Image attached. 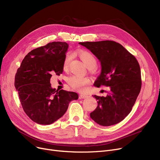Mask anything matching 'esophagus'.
<instances>
[{
	"label": "esophagus",
	"mask_w": 160,
	"mask_h": 160,
	"mask_svg": "<svg viewBox=\"0 0 160 160\" xmlns=\"http://www.w3.org/2000/svg\"><path fill=\"white\" fill-rule=\"evenodd\" d=\"M87 97H88V96L86 95L81 94V95H80V98H87Z\"/></svg>",
	"instance_id": "obj_1"
}]
</instances>
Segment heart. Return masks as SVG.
<instances>
[{"label": "heart", "instance_id": "1", "mask_svg": "<svg viewBox=\"0 0 160 160\" xmlns=\"http://www.w3.org/2000/svg\"><path fill=\"white\" fill-rule=\"evenodd\" d=\"M81 60L88 68H93L97 65V60L95 56L88 51L80 50L78 52ZM72 54L71 52H68L64 59L63 68L67 69L69 66L70 62L72 60ZM89 80L87 78L78 77V76L72 75L67 79V82L74 89L78 91H83L85 89V86L89 83Z\"/></svg>", "mask_w": 160, "mask_h": 160}]
</instances>
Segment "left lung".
Here are the masks:
<instances>
[{"instance_id": "1", "label": "left lung", "mask_w": 160, "mask_h": 160, "mask_svg": "<svg viewBox=\"0 0 160 160\" xmlns=\"http://www.w3.org/2000/svg\"><path fill=\"white\" fill-rule=\"evenodd\" d=\"M101 64V72L94 85L110 86L106 97L93 95L97 107L90 117L108 127L122 121L132 111L141 88L140 67L136 58L121 44L113 41L80 42Z\"/></svg>"}]
</instances>
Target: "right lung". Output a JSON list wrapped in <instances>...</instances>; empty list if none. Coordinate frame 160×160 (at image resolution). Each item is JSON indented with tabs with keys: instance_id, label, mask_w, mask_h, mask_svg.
<instances>
[{
	"instance_id": "add662e5",
	"label": "right lung",
	"mask_w": 160,
	"mask_h": 160,
	"mask_svg": "<svg viewBox=\"0 0 160 160\" xmlns=\"http://www.w3.org/2000/svg\"><path fill=\"white\" fill-rule=\"evenodd\" d=\"M69 45L52 42L32 50L24 57L15 77L23 110L29 118L39 124H50L65 114L69 104L77 100V93L52 88V75L63 72V61Z\"/></svg>"
}]
</instances>
